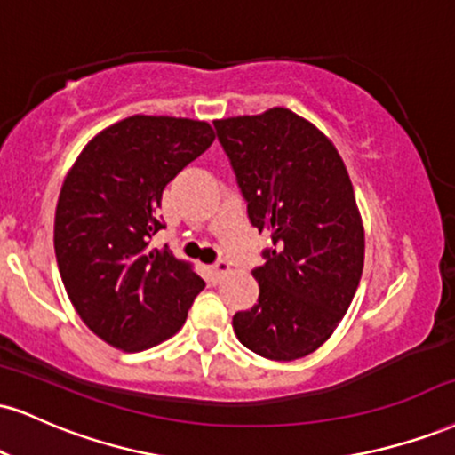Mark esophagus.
Returning <instances> with one entry per match:
<instances>
[{
    "label": "esophagus",
    "instance_id": "obj_1",
    "mask_svg": "<svg viewBox=\"0 0 455 455\" xmlns=\"http://www.w3.org/2000/svg\"><path fill=\"white\" fill-rule=\"evenodd\" d=\"M227 271H228V262L227 260H218V262H213V265L210 267V273H212L213 280L222 277Z\"/></svg>",
    "mask_w": 455,
    "mask_h": 455
}]
</instances>
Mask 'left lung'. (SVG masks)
Listing matches in <instances>:
<instances>
[{
    "mask_svg": "<svg viewBox=\"0 0 455 455\" xmlns=\"http://www.w3.org/2000/svg\"><path fill=\"white\" fill-rule=\"evenodd\" d=\"M251 227L271 235L251 271L259 300L233 315L235 335L269 360L315 352L352 303L364 231L347 169L314 124L286 108L213 120Z\"/></svg>",
    "mask_w": 455,
    "mask_h": 455,
    "instance_id": "8db88e82",
    "label": "left lung"
}]
</instances>
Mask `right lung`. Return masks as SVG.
<instances>
[{"mask_svg":"<svg viewBox=\"0 0 455 455\" xmlns=\"http://www.w3.org/2000/svg\"><path fill=\"white\" fill-rule=\"evenodd\" d=\"M207 123L129 116L101 131L65 178L54 213L63 286L86 326L109 346L144 352L182 328L205 282L165 245L163 190L212 146Z\"/></svg>","mask_w":455,"mask_h":455,"instance_id":"add662e5","label":"right lung"}]
</instances>
